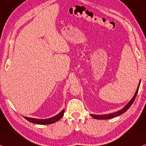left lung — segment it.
Here are the masks:
<instances>
[{
	"instance_id": "obj_1",
	"label": "left lung",
	"mask_w": 146,
	"mask_h": 146,
	"mask_svg": "<svg viewBox=\"0 0 146 146\" xmlns=\"http://www.w3.org/2000/svg\"><path fill=\"white\" fill-rule=\"evenodd\" d=\"M139 85H140V82L139 84V86H138V87H137V89L136 92H135V93L133 98H132V100H131L130 102L127 104V105H126L125 107L124 108L122 109L121 110L118 111H116V112H114V113H111V114H105V115H95V114L93 115V114H91V116H92L93 118H95V119L106 120V119H110V118H114V117L118 116H119V115H121L122 114H123V113H125V111L131 107V105H132L133 103L134 102L135 100V98H136L137 95V93H138V90H139Z\"/></svg>"
}]
</instances>
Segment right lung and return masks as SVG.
I'll list each match as a JSON object with an SVG mask.
<instances>
[{"instance_id":"obj_1","label":"right lung","mask_w":146,"mask_h":146,"mask_svg":"<svg viewBox=\"0 0 146 146\" xmlns=\"http://www.w3.org/2000/svg\"><path fill=\"white\" fill-rule=\"evenodd\" d=\"M65 110L64 109L61 111L59 114H58L56 116L52 117V118H47V119H37V118H28V117H25L27 120L30 122V123H35V124H39V125H49V124H52L54 123H56L58 121L59 119L62 118V117L64 116Z\"/></svg>"}]
</instances>
